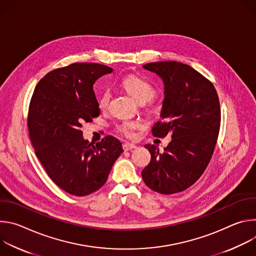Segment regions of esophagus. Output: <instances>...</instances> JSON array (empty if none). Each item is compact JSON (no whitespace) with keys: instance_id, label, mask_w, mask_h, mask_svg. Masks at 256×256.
<instances>
[{"instance_id":"34e87169","label":"esophagus","mask_w":256,"mask_h":256,"mask_svg":"<svg viewBox=\"0 0 256 256\" xmlns=\"http://www.w3.org/2000/svg\"><path fill=\"white\" fill-rule=\"evenodd\" d=\"M122 148L124 151H130V150H132V149H136V146L134 144H130V142H124L122 144Z\"/></svg>"}]
</instances>
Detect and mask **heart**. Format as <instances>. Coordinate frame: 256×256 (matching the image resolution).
Listing matches in <instances>:
<instances>
[{"mask_svg":"<svg viewBox=\"0 0 256 256\" xmlns=\"http://www.w3.org/2000/svg\"><path fill=\"white\" fill-rule=\"evenodd\" d=\"M122 86L132 98H134L140 103L149 102L157 95V90L149 81L136 75H130L124 78L122 81ZM110 96V91L107 89L100 93L98 97V106L101 109L107 108ZM138 126L140 124L136 120H124L118 124L116 128L120 134L126 138H132L134 136V130H136Z\"/></svg>","mask_w":256,"mask_h":256,"instance_id":"1","label":"heart"}]
</instances>
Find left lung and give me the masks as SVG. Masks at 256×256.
<instances>
[{"label": "left lung", "instance_id": "1", "mask_svg": "<svg viewBox=\"0 0 256 256\" xmlns=\"http://www.w3.org/2000/svg\"><path fill=\"white\" fill-rule=\"evenodd\" d=\"M142 66L156 72L165 85L162 120L152 134H170L172 140L163 153L156 144H144L151 161L142 177L154 192L177 194L192 186L210 163L220 132V101L212 83L188 64L167 60Z\"/></svg>", "mask_w": 256, "mask_h": 256}]
</instances>
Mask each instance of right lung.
<instances>
[{
    "mask_svg": "<svg viewBox=\"0 0 256 256\" xmlns=\"http://www.w3.org/2000/svg\"><path fill=\"white\" fill-rule=\"evenodd\" d=\"M112 70L95 62L52 70L36 85L29 103L27 126L35 155L50 178L72 196H88L103 186L122 153L114 136L89 142L81 130L100 114L93 84Z\"/></svg>",
    "mask_w": 256,
    "mask_h": 256,
    "instance_id": "obj_1",
    "label": "right lung"
}]
</instances>
